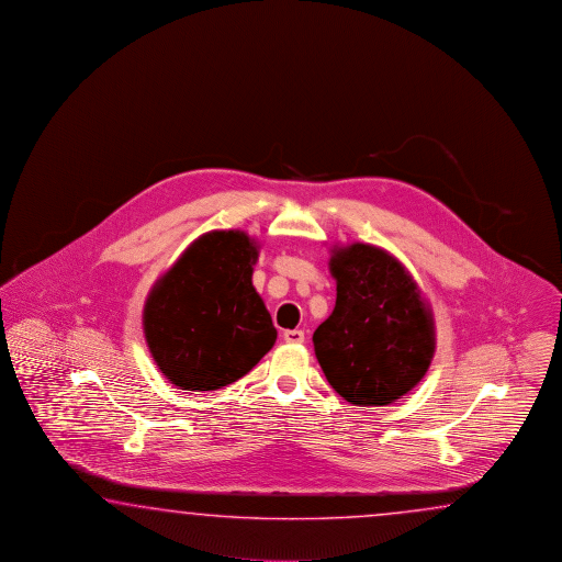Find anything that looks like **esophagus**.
Here are the masks:
<instances>
[{
	"label": "esophagus",
	"instance_id": "34e87169",
	"mask_svg": "<svg viewBox=\"0 0 562 562\" xmlns=\"http://www.w3.org/2000/svg\"><path fill=\"white\" fill-rule=\"evenodd\" d=\"M283 339L286 344H303L305 341V334L301 329H286L283 334Z\"/></svg>",
	"mask_w": 562,
	"mask_h": 562
}]
</instances>
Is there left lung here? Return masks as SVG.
Here are the masks:
<instances>
[{"mask_svg": "<svg viewBox=\"0 0 562 562\" xmlns=\"http://www.w3.org/2000/svg\"><path fill=\"white\" fill-rule=\"evenodd\" d=\"M337 299L313 346L329 385L353 406H387L426 375L430 311L392 255L356 243L331 257Z\"/></svg>", "mask_w": 562, "mask_h": 562, "instance_id": "8db88e82", "label": "left lung"}]
</instances>
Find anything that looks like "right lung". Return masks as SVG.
Listing matches in <instances>:
<instances>
[{
    "mask_svg": "<svg viewBox=\"0 0 562 562\" xmlns=\"http://www.w3.org/2000/svg\"><path fill=\"white\" fill-rule=\"evenodd\" d=\"M257 247L239 231H215L156 283L144 334L156 366L182 390L237 382L273 347L277 329L251 283Z\"/></svg>",
    "mask_w": 562,
    "mask_h": 562,
    "instance_id": "obj_1",
    "label": "right lung"
}]
</instances>
